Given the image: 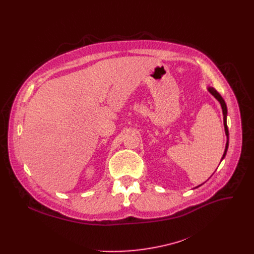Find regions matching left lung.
Returning <instances> with one entry per match:
<instances>
[{"label": "left lung", "instance_id": "1", "mask_svg": "<svg viewBox=\"0 0 254 254\" xmlns=\"http://www.w3.org/2000/svg\"><path fill=\"white\" fill-rule=\"evenodd\" d=\"M208 90L210 91V93L218 100L221 104V107H222V112H223V121H224V127H225V133H226V136H227V142H226V147H225V151H224V154H223V157L222 159H224L225 155H226V152H227V149H228V141H229V132H228V127H227V123H226V118H227V106H226V103L224 101V99L222 98V96L217 92L216 89H214L213 87H209Z\"/></svg>", "mask_w": 254, "mask_h": 254}]
</instances>
